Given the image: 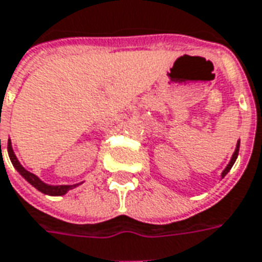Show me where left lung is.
<instances>
[{
	"mask_svg": "<svg viewBox=\"0 0 262 262\" xmlns=\"http://www.w3.org/2000/svg\"><path fill=\"white\" fill-rule=\"evenodd\" d=\"M238 149H240V141H238V142H237V145H235V151H234V154H233V157H231V159H230L229 165H227V166H226V169L223 170V173H222V178H224V176L227 175V173H229V170L231 169V166H233V165H234L235 159H237V157H238Z\"/></svg>",
	"mask_w": 262,
	"mask_h": 262,
	"instance_id": "obj_1",
	"label": "left lung"
}]
</instances>
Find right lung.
I'll use <instances>...</instances> for the list:
<instances>
[{"mask_svg": "<svg viewBox=\"0 0 262 262\" xmlns=\"http://www.w3.org/2000/svg\"><path fill=\"white\" fill-rule=\"evenodd\" d=\"M8 155L9 159H11V162L14 165V168L19 172V175H21L25 181L29 182L33 187H36L39 192H42V193L49 194V196H63V194L68 193L69 190H72V189H75L76 186H79V185L83 183V182H80V183H76V185H56V186H55V185H48V183H45L43 181H40L35 173L27 170L21 164H19L15 152L12 149L11 140H8Z\"/></svg>", "mask_w": 262, "mask_h": 262, "instance_id": "obj_1", "label": "right lung"}]
</instances>
